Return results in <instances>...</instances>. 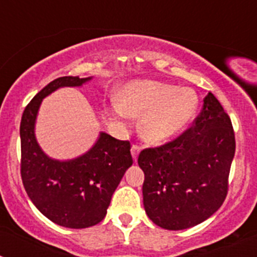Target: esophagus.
Here are the masks:
<instances>
[{
    "instance_id": "esophagus-1",
    "label": "esophagus",
    "mask_w": 257,
    "mask_h": 257,
    "mask_svg": "<svg viewBox=\"0 0 257 257\" xmlns=\"http://www.w3.org/2000/svg\"><path fill=\"white\" fill-rule=\"evenodd\" d=\"M140 151H142V147L138 144H134L133 148H131V153H133L134 161H138V157H139Z\"/></svg>"
}]
</instances>
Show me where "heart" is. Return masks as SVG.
I'll return each instance as SVG.
<instances>
[{
    "mask_svg": "<svg viewBox=\"0 0 257 257\" xmlns=\"http://www.w3.org/2000/svg\"><path fill=\"white\" fill-rule=\"evenodd\" d=\"M198 96L193 88L157 81L126 86L121 101L114 103L122 117H143L140 134L147 142L162 143L180 133L196 114Z\"/></svg>",
    "mask_w": 257,
    "mask_h": 257,
    "instance_id": "obj_1",
    "label": "heart"
}]
</instances>
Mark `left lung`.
<instances>
[{
    "label": "left lung",
    "mask_w": 257,
    "mask_h": 257,
    "mask_svg": "<svg viewBox=\"0 0 257 257\" xmlns=\"http://www.w3.org/2000/svg\"><path fill=\"white\" fill-rule=\"evenodd\" d=\"M234 153L230 117L208 92L192 127L172 142L140 152L143 201L149 219L169 230L207 220L228 194Z\"/></svg>",
    "instance_id": "1"
}]
</instances>
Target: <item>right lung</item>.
Instances as JSON below:
<instances>
[{"label":"right lung","mask_w":257,"mask_h":257,"mask_svg":"<svg viewBox=\"0 0 257 257\" xmlns=\"http://www.w3.org/2000/svg\"><path fill=\"white\" fill-rule=\"evenodd\" d=\"M90 79H54L29 101L20 122V174L27 194L47 219L72 229L96 225L105 217L115 188L133 165L130 142L105 133L87 153L70 161L52 160L40 148L35 123L42 99L58 88L82 86Z\"/></svg>","instance_id":"add662e5"}]
</instances>
